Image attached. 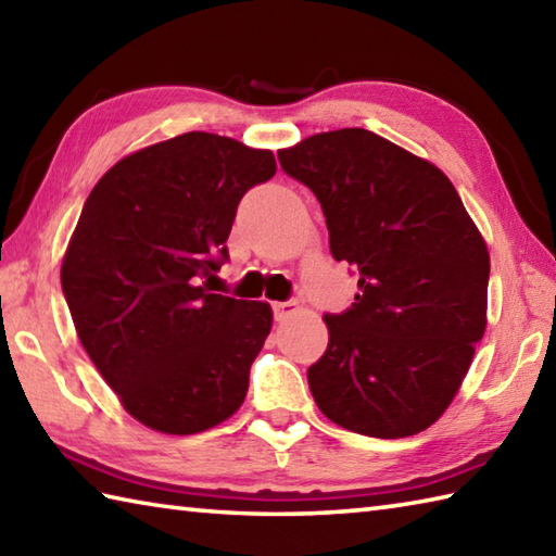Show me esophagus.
<instances>
[{
    "instance_id": "34e87169",
    "label": "esophagus",
    "mask_w": 556,
    "mask_h": 556,
    "mask_svg": "<svg viewBox=\"0 0 556 556\" xmlns=\"http://www.w3.org/2000/svg\"><path fill=\"white\" fill-rule=\"evenodd\" d=\"M271 311H275V320H287L291 313L299 311L296 301H277L271 303Z\"/></svg>"
}]
</instances>
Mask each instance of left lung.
Masks as SVG:
<instances>
[{"label": "left lung", "mask_w": 556, "mask_h": 556, "mask_svg": "<svg viewBox=\"0 0 556 556\" xmlns=\"http://www.w3.org/2000/svg\"><path fill=\"white\" fill-rule=\"evenodd\" d=\"M287 176L318 198L337 263L358 275L308 368L320 412L374 439L429 429L458 393L486 328L489 253L433 166L362 127L281 149Z\"/></svg>", "instance_id": "left-lung-1"}]
</instances>
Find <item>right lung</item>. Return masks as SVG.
Here are the masks:
<instances>
[{
    "label": "right lung",
    "instance_id": "add662e5",
    "mask_svg": "<svg viewBox=\"0 0 556 556\" xmlns=\"http://www.w3.org/2000/svg\"><path fill=\"white\" fill-rule=\"evenodd\" d=\"M277 173L271 151L185 132L96 182L62 263L74 328L137 421L200 433L243 405L271 330L263 301L210 293L238 202Z\"/></svg>",
    "mask_w": 556,
    "mask_h": 556
}]
</instances>
